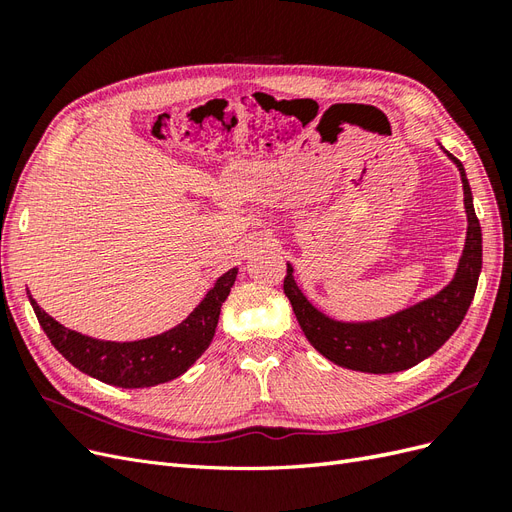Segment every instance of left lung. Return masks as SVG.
<instances>
[{
  "mask_svg": "<svg viewBox=\"0 0 512 512\" xmlns=\"http://www.w3.org/2000/svg\"><path fill=\"white\" fill-rule=\"evenodd\" d=\"M455 162L463 183V205L468 215V235L457 273L451 284L438 294L408 309L369 322H342L322 314L305 299L294 282L292 265L286 269L284 292L301 329L322 356L339 367L365 371V374H393L425 361L451 337L466 316L474 299L480 267H483V232L474 213L472 190L463 164Z\"/></svg>",
  "mask_w": 512,
  "mask_h": 512,
  "instance_id": "left-lung-1",
  "label": "left lung"
}]
</instances>
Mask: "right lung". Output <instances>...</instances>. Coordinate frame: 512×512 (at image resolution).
<instances>
[{
  "label": "right lung",
  "instance_id": "add662e5",
  "mask_svg": "<svg viewBox=\"0 0 512 512\" xmlns=\"http://www.w3.org/2000/svg\"><path fill=\"white\" fill-rule=\"evenodd\" d=\"M239 269H230L205 294L194 312L175 329L138 342H104L66 329L51 318L29 294L40 327L51 344L83 374L121 389H145L175 380L188 371L215 335L220 309L237 280Z\"/></svg>",
  "mask_w": 512,
  "mask_h": 512
}]
</instances>
